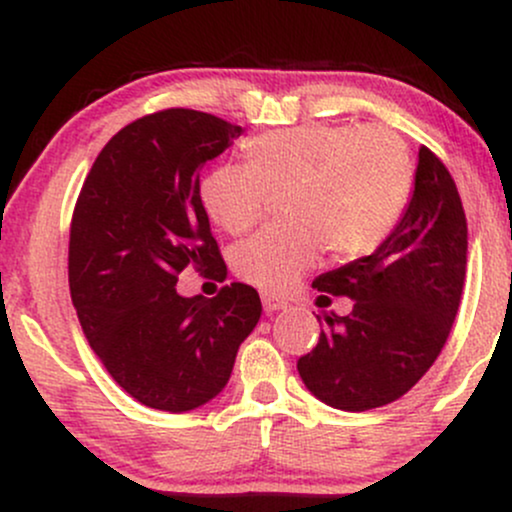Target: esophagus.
Wrapping results in <instances>:
<instances>
[{"label":"esophagus","instance_id":"obj_1","mask_svg":"<svg viewBox=\"0 0 512 512\" xmlns=\"http://www.w3.org/2000/svg\"><path fill=\"white\" fill-rule=\"evenodd\" d=\"M262 305H264V313H276V310H284L286 303L284 298L274 296V293H262Z\"/></svg>","mask_w":512,"mask_h":512}]
</instances>
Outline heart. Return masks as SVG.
Segmentation results:
<instances>
[{"label":"heart","instance_id":"1","mask_svg":"<svg viewBox=\"0 0 512 512\" xmlns=\"http://www.w3.org/2000/svg\"><path fill=\"white\" fill-rule=\"evenodd\" d=\"M248 163H223L199 185L202 207L223 231L243 233L267 214L272 192L289 221L269 223L231 252L236 274L264 291H289L325 245L339 257L380 248L407 207L414 166L407 144L385 127L274 129L245 146Z\"/></svg>","mask_w":512,"mask_h":512}]
</instances>
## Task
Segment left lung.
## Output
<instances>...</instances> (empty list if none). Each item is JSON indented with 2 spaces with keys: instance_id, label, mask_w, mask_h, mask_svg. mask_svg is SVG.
<instances>
[{
  "instance_id": "8db88e82",
  "label": "left lung",
  "mask_w": 512,
  "mask_h": 512,
  "mask_svg": "<svg viewBox=\"0 0 512 512\" xmlns=\"http://www.w3.org/2000/svg\"><path fill=\"white\" fill-rule=\"evenodd\" d=\"M464 272L462 199L443 161L421 146L414 192L390 236L373 255L313 281L317 291L351 298L354 308L325 315L320 342L298 358L305 387L342 411L383 407L409 392L445 346Z\"/></svg>"
}]
</instances>
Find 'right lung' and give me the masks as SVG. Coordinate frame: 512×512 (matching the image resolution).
<instances>
[{"label": "right lung", "instance_id": "1", "mask_svg": "<svg viewBox=\"0 0 512 512\" xmlns=\"http://www.w3.org/2000/svg\"><path fill=\"white\" fill-rule=\"evenodd\" d=\"M243 127L170 108L122 127L76 199L69 291L81 330L127 395L182 414L226 387L262 315L248 284L216 298L175 291L182 269L223 279L226 264L199 197V170Z\"/></svg>", "mask_w": 512, "mask_h": 512}]
</instances>
